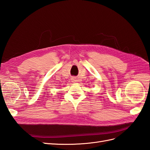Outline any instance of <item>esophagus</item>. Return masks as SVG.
Here are the masks:
<instances>
[{
    "label": "esophagus",
    "mask_w": 150,
    "mask_h": 150,
    "mask_svg": "<svg viewBox=\"0 0 150 150\" xmlns=\"http://www.w3.org/2000/svg\"><path fill=\"white\" fill-rule=\"evenodd\" d=\"M71 80H72V82H76V81L75 78H71Z\"/></svg>",
    "instance_id": "34e87169"
}]
</instances>
